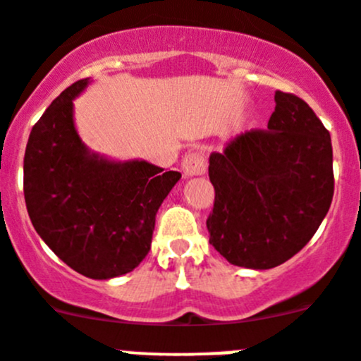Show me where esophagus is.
Wrapping results in <instances>:
<instances>
[{"instance_id":"obj_1","label":"esophagus","mask_w":361,"mask_h":361,"mask_svg":"<svg viewBox=\"0 0 361 361\" xmlns=\"http://www.w3.org/2000/svg\"><path fill=\"white\" fill-rule=\"evenodd\" d=\"M204 169H207V164H204L203 153H200V151H188L181 160V171L187 178L203 174Z\"/></svg>"}]
</instances>
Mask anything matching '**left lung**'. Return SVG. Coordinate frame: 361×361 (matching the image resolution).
I'll use <instances>...</instances> for the list:
<instances>
[{
	"label": "left lung",
	"mask_w": 361,
	"mask_h": 361,
	"mask_svg": "<svg viewBox=\"0 0 361 361\" xmlns=\"http://www.w3.org/2000/svg\"><path fill=\"white\" fill-rule=\"evenodd\" d=\"M267 130H251L210 154V244L230 264L278 267L301 251L333 200L329 131L301 97L278 90Z\"/></svg>",
	"instance_id": "1"
}]
</instances>
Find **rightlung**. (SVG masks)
Listing matches in <instances>:
<instances>
[{
  "label": "right lung",
  "instance_id": "add662e5",
  "mask_svg": "<svg viewBox=\"0 0 361 361\" xmlns=\"http://www.w3.org/2000/svg\"><path fill=\"white\" fill-rule=\"evenodd\" d=\"M67 87L32 128L25 153V201L37 233L80 274L110 279L133 271L151 249L154 217L181 174L146 160L94 153L74 126Z\"/></svg>",
  "mask_w": 361,
  "mask_h": 361
}]
</instances>
